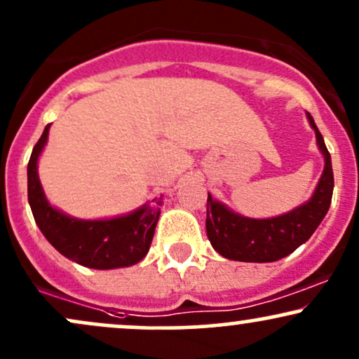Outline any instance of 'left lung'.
<instances>
[{
	"mask_svg": "<svg viewBox=\"0 0 359 359\" xmlns=\"http://www.w3.org/2000/svg\"><path fill=\"white\" fill-rule=\"evenodd\" d=\"M306 115L316 133L319 150L325 157V170L316 185V191L308 202L292 209L291 212L271 219L244 217L232 212L222 202L214 201L209 194L205 231L212 248L222 257L241 262L279 261L304 244L325 219L334 187L331 155L313 116Z\"/></svg>",
	"mask_w": 359,
	"mask_h": 359,
	"instance_id": "obj_1",
	"label": "left lung"
}]
</instances>
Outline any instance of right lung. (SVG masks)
I'll list each match as a JSON object with an SVG mask.
<instances>
[{"mask_svg": "<svg viewBox=\"0 0 359 359\" xmlns=\"http://www.w3.org/2000/svg\"><path fill=\"white\" fill-rule=\"evenodd\" d=\"M48 132L50 123L28 162V202L43 236L65 257L92 269H118L140 262L152 244L162 197L154 198V205L144 204L122 217L83 221L63 214L46 201L38 177V158Z\"/></svg>", "mask_w": 359, "mask_h": 359, "instance_id": "1", "label": "right lung"}]
</instances>
